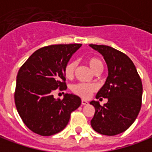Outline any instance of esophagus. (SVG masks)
Wrapping results in <instances>:
<instances>
[{"mask_svg":"<svg viewBox=\"0 0 152 152\" xmlns=\"http://www.w3.org/2000/svg\"><path fill=\"white\" fill-rule=\"evenodd\" d=\"M81 104H82V105H87V104H88V102H87V101H86V100H84V99H82V100H81Z\"/></svg>","mask_w":152,"mask_h":152,"instance_id":"1","label":"esophagus"}]
</instances>
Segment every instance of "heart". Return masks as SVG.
Wrapping results in <instances>:
<instances>
[{
  "mask_svg": "<svg viewBox=\"0 0 152 152\" xmlns=\"http://www.w3.org/2000/svg\"><path fill=\"white\" fill-rule=\"evenodd\" d=\"M87 63L89 65L90 68L92 70L93 72L96 68H97L98 66H103L102 61L99 60L98 58H90L87 60ZM76 61H69V62L66 65V66L64 68V73L65 76L67 78H72L74 72L76 70ZM72 91L74 93H76V95L80 96L81 97H89L91 96V94L92 93V91H95L96 86L94 85L91 84H86V83H79V84L74 85L72 86Z\"/></svg>",
  "mask_w": 152,
  "mask_h": 152,
  "instance_id": "heart-1",
  "label": "heart"
}]
</instances>
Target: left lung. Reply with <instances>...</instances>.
I'll use <instances>...</instances> for the list:
<instances>
[{"label": "left lung", "mask_w": 152, "mask_h": 152, "mask_svg": "<svg viewBox=\"0 0 152 152\" xmlns=\"http://www.w3.org/2000/svg\"><path fill=\"white\" fill-rule=\"evenodd\" d=\"M103 56L108 69L105 84L96 98H107L102 106L91 101L96 111L91 121L96 132L115 136L127 130L141 110L142 83L132 61L119 50L104 45H89Z\"/></svg>", "instance_id": "1"}]
</instances>
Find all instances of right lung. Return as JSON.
<instances>
[{
    "mask_svg": "<svg viewBox=\"0 0 152 152\" xmlns=\"http://www.w3.org/2000/svg\"><path fill=\"white\" fill-rule=\"evenodd\" d=\"M81 44L52 45L36 50L20 68L15 103L20 118L38 135L48 137L66 126L71 113L81 104L74 94L56 99L53 91L66 90L64 68Z\"/></svg>",
    "mask_w": 152,
    "mask_h": 152,
    "instance_id": "right-lung-1",
    "label": "right lung"
}]
</instances>
